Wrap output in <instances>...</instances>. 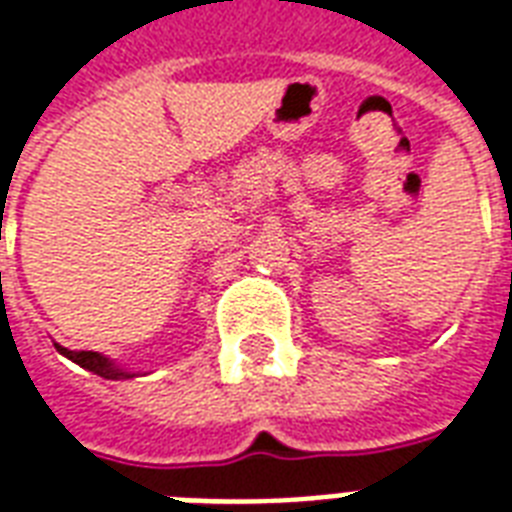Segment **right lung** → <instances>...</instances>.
<instances>
[{"label": "right lung", "instance_id": "obj_1", "mask_svg": "<svg viewBox=\"0 0 512 512\" xmlns=\"http://www.w3.org/2000/svg\"><path fill=\"white\" fill-rule=\"evenodd\" d=\"M56 350L62 352V355H67L70 361H75L78 366H83V369H89V372L100 374V377H105V380H130L132 374L130 372H121L119 366H113L105 355H100V352H92V350H67V347H59L56 344Z\"/></svg>", "mask_w": 512, "mask_h": 512}]
</instances>
